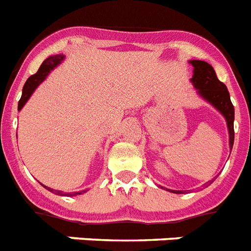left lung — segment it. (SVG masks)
<instances>
[{"label":"left lung","instance_id":"8db88e82","mask_svg":"<svg viewBox=\"0 0 251 251\" xmlns=\"http://www.w3.org/2000/svg\"><path fill=\"white\" fill-rule=\"evenodd\" d=\"M190 64L194 66V75L191 78V82L198 90V93L204 100L212 103L227 122L229 133V149L232 150L233 141H235V130H233L235 109L229 99L228 90L226 84L217 78V74L210 64L201 60H190ZM178 192L179 191L175 194H178Z\"/></svg>","mask_w":251,"mask_h":251}]
</instances>
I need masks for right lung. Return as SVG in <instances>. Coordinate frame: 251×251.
<instances>
[{"mask_svg": "<svg viewBox=\"0 0 251 251\" xmlns=\"http://www.w3.org/2000/svg\"><path fill=\"white\" fill-rule=\"evenodd\" d=\"M64 57H65V56L61 55V53H60V55L50 56V57H47V59L43 61L42 65L39 66L38 72H37L36 74H33V75L29 76L28 80H26L25 84H24V87H23V95H22V99H20V101H19L18 110H22V107L25 105V102L29 100V97L32 96V93L34 92V90H36L39 84L42 83L43 80L46 79V76L49 75L50 72H51L52 69H55L56 66L59 65V64L63 61ZM45 187H46L49 191L53 192V194H56V195H60V196H76V195H80V194H83V192L87 191V190H83V191L69 192V194H68V192H63V191H59V190L50 188V187H47V186H45Z\"/></svg>", "mask_w": 251, "mask_h": 251, "instance_id": "add662e5", "label": "right lung"}]
</instances>
